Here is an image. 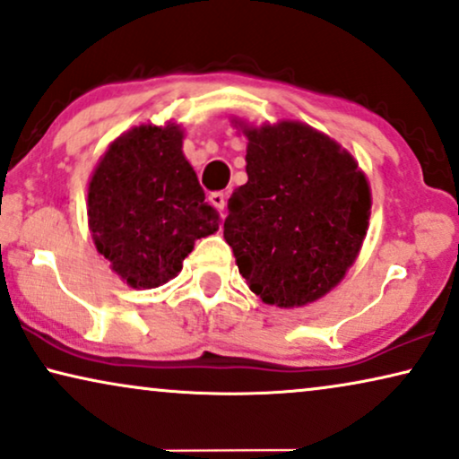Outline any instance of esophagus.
Returning <instances> with one entry per match:
<instances>
[{"label": "esophagus", "instance_id": "obj_1", "mask_svg": "<svg viewBox=\"0 0 459 459\" xmlns=\"http://www.w3.org/2000/svg\"><path fill=\"white\" fill-rule=\"evenodd\" d=\"M209 200H211V204H215L219 211L223 212V209H225V200H228V192H212L211 196H209Z\"/></svg>", "mask_w": 459, "mask_h": 459}]
</instances>
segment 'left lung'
Returning a JSON list of instances; mask_svg holds the SVG:
<instances>
[{
  "mask_svg": "<svg viewBox=\"0 0 459 459\" xmlns=\"http://www.w3.org/2000/svg\"><path fill=\"white\" fill-rule=\"evenodd\" d=\"M244 134L248 181L228 200L225 242L265 303L307 305L334 288L359 253L372 206L366 175L309 125Z\"/></svg>",
  "mask_w": 459,
  "mask_h": 459,
  "instance_id": "left-lung-1",
  "label": "left lung"
}]
</instances>
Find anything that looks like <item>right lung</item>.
<instances>
[{"instance_id": "add662e5", "label": "right lung", "mask_w": 459, "mask_h": 459, "mask_svg": "<svg viewBox=\"0 0 459 459\" xmlns=\"http://www.w3.org/2000/svg\"><path fill=\"white\" fill-rule=\"evenodd\" d=\"M181 137L178 125H140L106 150L90 181L93 242L134 288L175 278L194 242L219 230Z\"/></svg>"}]
</instances>
